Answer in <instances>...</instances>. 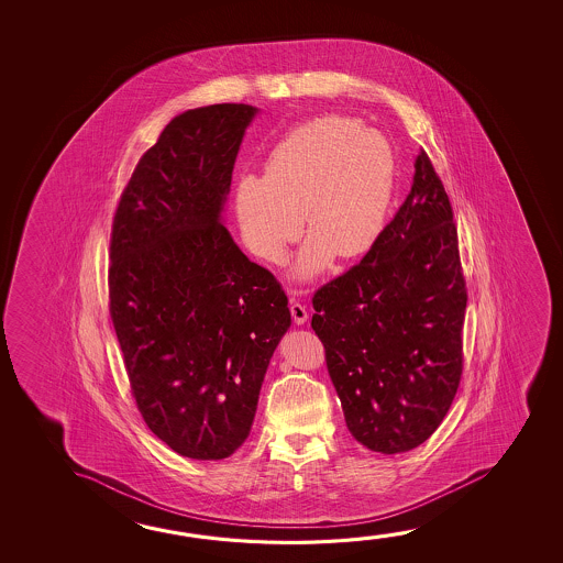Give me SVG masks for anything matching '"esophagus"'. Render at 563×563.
Listing matches in <instances>:
<instances>
[{
    "label": "esophagus",
    "instance_id": "obj_1",
    "mask_svg": "<svg viewBox=\"0 0 563 563\" xmlns=\"http://www.w3.org/2000/svg\"><path fill=\"white\" fill-rule=\"evenodd\" d=\"M290 313H292V320H295V323H298V325H302V323L308 320V312H306L305 306L300 305V302H296V300L290 302Z\"/></svg>",
    "mask_w": 563,
    "mask_h": 563
}]
</instances>
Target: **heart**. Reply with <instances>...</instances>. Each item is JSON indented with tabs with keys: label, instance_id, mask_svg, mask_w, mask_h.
I'll return each instance as SVG.
<instances>
[{
	"label": "heart",
	"instance_id": "1",
	"mask_svg": "<svg viewBox=\"0 0 563 563\" xmlns=\"http://www.w3.org/2000/svg\"><path fill=\"white\" fill-rule=\"evenodd\" d=\"M397 186L395 148L360 120L322 115L296 125L268 151L261 176H241L235 216L257 257L283 263L302 231L310 240L296 261L298 277L322 271L333 253L353 258L385 230Z\"/></svg>",
	"mask_w": 563,
	"mask_h": 563
}]
</instances>
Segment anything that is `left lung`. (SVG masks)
Returning a JSON list of instances; mask_svg holds the SVG:
<instances>
[{"label":"left lung","mask_w":563,"mask_h":563,"mask_svg":"<svg viewBox=\"0 0 563 563\" xmlns=\"http://www.w3.org/2000/svg\"><path fill=\"white\" fill-rule=\"evenodd\" d=\"M312 305L351 435L380 453L426 442L460 387L467 288L452 203L424 148L393 222Z\"/></svg>","instance_id":"8db88e82"}]
</instances>
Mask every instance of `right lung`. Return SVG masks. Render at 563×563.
Instances as JSON below:
<instances>
[{"label": "right lung", "mask_w": 563, "mask_h": 563, "mask_svg": "<svg viewBox=\"0 0 563 563\" xmlns=\"http://www.w3.org/2000/svg\"><path fill=\"white\" fill-rule=\"evenodd\" d=\"M257 108L216 103L166 125L121 192L110 240V316L148 430L192 460L247 440L268 361L290 325L273 273L223 225Z\"/></svg>", "instance_id": "add662e5"}]
</instances>
